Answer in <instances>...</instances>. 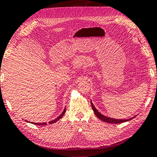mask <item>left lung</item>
<instances>
[{"label":"left lung","instance_id":"left-lung-1","mask_svg":"<svg viewBox=\"0 0 157 157\" xmlns=\"http://www.w3.org/2000/svg\"><path fill=\"white\" fill-rule=\"evenodd\" d=\"M90 103H91V106H92V108H93V111L94 114L96 115V116L97 118H99L101 121H103V122H107V123H115V124H118V123H122V122H127L128 121H131V119L134 118L136 116H134V117H132L130 119H127V120H122V119H114V118H112L110 117H107V116H104L103 114H101V113L98 111V110L96 109V107H95L93 105V103L92 101H90Z\"/></svg>","mask_w":157,"mask_h":157}]
</instances>
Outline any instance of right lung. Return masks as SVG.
I'll return each instance as SVG.
<instances>
[{
	"instance_id": "obj_1",
	"label": "right lung",
	"mask_w": 157,
	"mask_h": 157,
	"mask_svg": "<svg viewBox=\"0 0 157 157\" xmlns=\"http://www.w3.org/2000/svg\"><path fill=\"white\" fill-rule=\"evenodd\" d=\"M65 112H66V108H64L63 113H61V114L59 116H58V117L56 119H54V120H53V121L49 122V124H53V123H54V122H56L58 121V120H60L61 118L63 117V116L64 114V113H65ZM26 122H30L29 121H26ZM31 123L34 124H36V125H46V124H47V122H39V123H35V122H31Z\"/></svg>"
}]
</instances>
